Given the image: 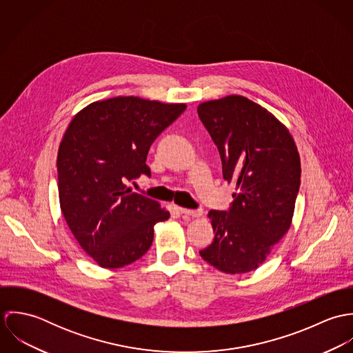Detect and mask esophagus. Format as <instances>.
I'll return each mask as SVG.
<instances>
[{
	"instance_id": "34e87169",
	"label": "esophagus",
	"mask_w": 353,
	"mask_h": 353,
	"mask_svg": "<svg viewBox=\"0 0 353 353\" xmlns=\"http://www.w3.org/2000/svg\"><path fill=\"white\" fill-rule=\"evenodd\" d=\"M179 212L182 214L190 216V217H201L202 210H193V209H186V208H179Z\"/></svg>"
}]
</instances>
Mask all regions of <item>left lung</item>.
Listing matches in <instances>:
<instances>
[{
	"label": "left lung",
	"instance_id": "left-lung-1",
	"mask_svg": "<svg viewBox=\"0 0 353 353\" xmlns=\"http://www.w3.org/2000/svg\"><path fill=\"white\" fill-rule=\"evenodd\" d=\"M199 117L236 185L228 212L210 210L214 238L200 252L227 274L255 270L288 232L301 186V156L288 128L262 105L228 95L202 101Z\"/></svg>",
	"mask_w": 353,
	"mask_h": 353
}]
</instances>
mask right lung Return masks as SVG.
Returning a JSON list of instances; mask_svg holds the SVG:
<instances>
[{
	"label": "right lung",
	"instance_id": "obj_1",
	"mask_svg": "<svg viewBox=\"0 0 353 353\" xmlns=\"http://www.w3.org/2000/svg\"><path fill=\"white\" fill-rule=\"evenodd\" d=\"M186 107L117 97L88 104L68 125L57 156L59 205L81 249L101 268L140 259L154 224L170 217L126 182L151 175L145 161L152 143Z\"/></svg>",
	"mask_w": 353,
	"mask_h": 353
}]
</instances>
